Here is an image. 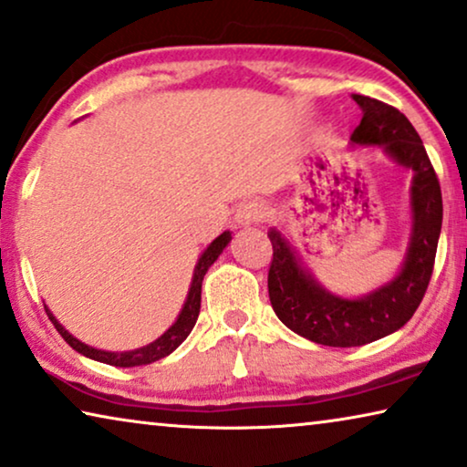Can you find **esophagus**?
<instances>
[{
  "instance_id": "34e87169",
  "label": "esophagus",
  "mask_w": 467,
  "mask_h": 467,
  "mask_svg": "<svg viewBox=\"0 0 467 467\" xmlns=\"http://www.w3.org/2000/svg\"><path fill=\"white\" fill-rule=\"evenodd\" d=\"M267 214V206L261 200H244L235 211V221L238 225H253V223L265 221Z\"/></svg>"
}]
</instances>
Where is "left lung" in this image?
I'll use <instances>...</instances> for the list:
<instances>
[{
	"mask_svg": "<svg viewBox=\"0 0 467 467\" xmlns=\"http://www.w3.org/2000/svg\"><path fill=\"white\" fill-rule=\"evenodd\" d=\"M362 119L351 132L360 145H383L396 161L415 172L413 238L400 275L358 301L328 295L303 272L282 235L267 234L274 254L267 274L269 301L275 316L296 335L330 348L367 346L404 327L421 303L434 272L442 227V193L436 171L413 124L396 107L354 94Z\"/></svg>",
	"mask_w": 467,
	"mask_h": 467,
	"instance_id": "1",
	"label": "left lung"
}]
</instances>
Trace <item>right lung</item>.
Here are the masks:
<instances>
[{
  "instance_id": "right-lung-1",
  "label": "right lung",
  "mask_w": 467,
  "mask_h": 467,
  "mask_svg": "<svg viewBox=\"0 0 467 467\" xmlns=\"http://www.w3.org/2000/svg\"><path fill=\"white\" fill-rule=\"evenodd\" d=\"M229 240H232V234L223 232L219 238L204 250V254L200 256L198 265H195L192 288H189L185 307H183V312H181L179 320L174 322L172 327L160 337V339H155L153 343H150V346L134 349V351H124V354H111V351H100V349L88 348V346H84L82 341H78L76 337H71L63 327H60V324L57 322V317L50 314L48 307H46V314H48L50 322L54 324V328L58 330L60 337H63V339L69 343L73 349L79 351V354L88 356V358H92V360L111 364V367H139V364H150V362L160 360V358L172 354V351L187 339V335L192 333V328L195 327V320H198V314H200L202 280H204L208 267H211L213 263L217 261V256L223 253V248L229 244Z\"/></svg>"
}]
</instances>
